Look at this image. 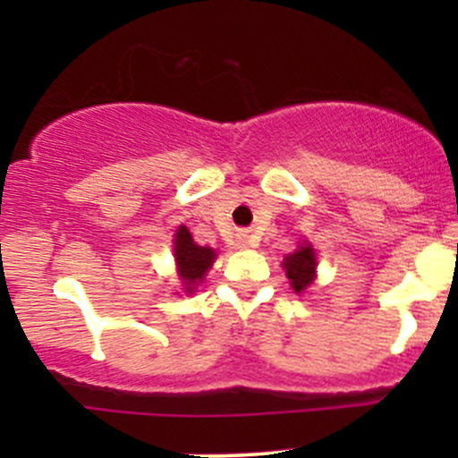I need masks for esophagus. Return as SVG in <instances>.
<instances>
[{"label":"esophagus","instance_id":"34e87169","mask_svg":"<svg viewBox=\"0 0 458 458\" xmlns=\"http://www.w3.org/2000/svg\"><path fill=\"white\" fill-rule=\"evenodd\" d=\"M241 245H243V247H256V245H259V241H256V236L243 234V236H241Z\"/></svg>","mask_w":458,"mask_h":458}]
</instances>
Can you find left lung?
<instances>
[{
    "label": "left lung",
    "mask_w": 458,
    "mask_h": 458,
    "mask_svg": "<svg viewBox=\"0 0 458 458\" xmlns=\"http://www.w3.org/2000/svg\"><path fill=\"white\" fill-rule=\"evenodd\" d=\"M284 269L291 286L295 293H303L314 280V269H317V256H314L312 245H301L297 251L284 259Z\"/></svg>",
    "instance_id": "8db88e82"
}]
</instances>
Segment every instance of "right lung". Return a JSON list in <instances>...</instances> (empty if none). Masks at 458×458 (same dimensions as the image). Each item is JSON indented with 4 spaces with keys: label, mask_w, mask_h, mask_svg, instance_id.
<instances>
[{
    "label": "right lung",
    "mask_w": 458,
    "mask_h": 458,
    "mask_svg": "<svg viewBox=\"0 0 458 458\" xmlns=\"http://www.w3.org/2000/svg\"><path fill=\"white\" fill-rule=\"evenodd\" d=\"M174 259L178 262V273H181V280L185 284V291L193 293L198 282H202L204 273L211 269L215 251L211 247L193 243L191 233H189L185 225H181L176 230L174 239Z\"/></svg>",
    "instance_id": "add662e5"
}]
</instances>
